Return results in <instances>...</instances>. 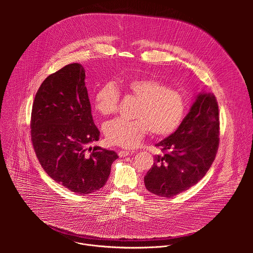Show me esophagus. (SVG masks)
Listing matches in <instances>:
<instances>
[{"label": "esophagus", "instance_id": "1", "mask_svg": "<svg viewBox=\"0 0 253 253\" xmlns=\"http://www.w3.org/2000/svg\"><path fill=\"white\" fill-rule=\"evenodd\" d=\"M130 154H132V151H127V150H121V151H119V153H118V155H119L121 158L129 156Z\"/></svg>", "mask_w": 253, "mask_h": 253}]
</instances>
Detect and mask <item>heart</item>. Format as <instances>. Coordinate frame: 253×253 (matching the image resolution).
<instances>
[{
  "mask_svg": "<svg viewBox=\"0 0 253 253\" xmlns=\"http://www.w3.org/2000/svg\"><path fill=\"white\" fill-rule=\"evenodd\" d=\"M125 93L138 101L134 121L115 119L104 126V133L110 144L131 148L138 144L150 130L159 136L169 135L180 126L186 112L183 94L169 87L162 81L150 78H133L121 82ZM121 94L118 87L108 83L95 93L93 104L102 116L117 112Z\"/></svg>",
  "mask_w": 253,
  "mask_h": 253,
  "instance_id": "1",
  "label": "heart"
}]
</instances>
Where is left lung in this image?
<instances>
[{
  "instance_id": "left-lung-1",
  "label": "left lung",
  "mask_w": 253,
  "mask_h": 253,
  "mask_svg": "<svg viewBox=\"0 0 253 253\" xmlns=\"http://www.w3.org/2000/svg\"><path fill=\"white\" fill-rule=\"evenodd\" d=\"M219 110L211 92L200 93L174 133L157 147L154 164L145 175L146 189L171 198L201 180L211 167L219 146Z\"/></svg>"
}]
</instances>
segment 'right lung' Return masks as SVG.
Segmentation results:
<instances>
[{"mask_svg": "<svg viewBox=\"0 0 253 253\" xmlns=\"http://www.w3.org/2000/svg\"><path fill=\"white\" fill-rule=\"evenodd\" d=\"M85 72L79 63L64 66L41 84L31 114V140L37 158L50 178L74 193L98 191L108 180L118 155L99 146Z\"/></svg>", "mask_w": 253, "mask_h": 253, "instance_id": "obj_1", "label": "right lung"}]
</instances>
